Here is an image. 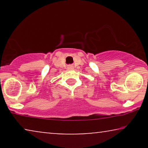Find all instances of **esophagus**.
Masks as SVG:
<instances>
[{
	"instance_id": "obj_1",
	"label": "esophagus",
	"mask_w": 148,
	"mask_h": 148,
	"mask_svg": "<svg viewBox=\"0 0 148 148\" xmlns=\"http://www.w3.org/2000/svg\"><path fill=\"white\" fill-rule=\"evenodd\" d=\"M73 66H69V67H68V69H70V70H71V69H73Z\"/></svg>"
}]
</instances>
